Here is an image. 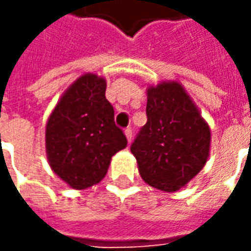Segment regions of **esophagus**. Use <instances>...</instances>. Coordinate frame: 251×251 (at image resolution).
Returning <instances> with one entry per match:
<instances>
[{
	"instance_id": "1",
	"label": "esophagus",
	"mask_w": 251,
	"mask_h": 251,
	"mask_svg": "<svg viewBox=\"0 0 251 251\" xmlns=\"http://www.w3.org/2000/svg\"><path fill=\"white\" fill-rule=\"evenodd\" d=\"M124 134H126V136H127V141H128V143H131V141H132V129L126 128L124 129Z\"/></svg>"
}]
</instances>
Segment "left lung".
<instances>
[{"mask_svg":"<svg viewBox=\"0 0 251 251\" xmlns=\"http://www.w3.org/2000/svg\"><path fill=\"white\" fill-rule=\"evenodd\" d=\"M148 123L131 145L149 186L174 193L201 172L210 151V128L179 82L148 87Z\"/></svg>","mask_w":251,"mask_h":251,"instance_id":"1","label":"left lung"}]
</instances>
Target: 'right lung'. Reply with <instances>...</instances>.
I'll return each instance as SVG.
<instances>
[{
  "label": "right lung",
  "instance_id": "right-lung-1",
  "mask_svg": "<svg viewBox=\"0 0 251 251\" xmlns=\"http://www.w3.org/2000/svg\"><path fill=\"white\" fill-rule=\"evenodd\" d=\"M105 90V77L84 74L64 91L46 123L50 168L75 190L102 180L112 157L127 146Z\"/></svg>",
  "mask_w": 251,
  "mask_h": 251
}]
</instances>
